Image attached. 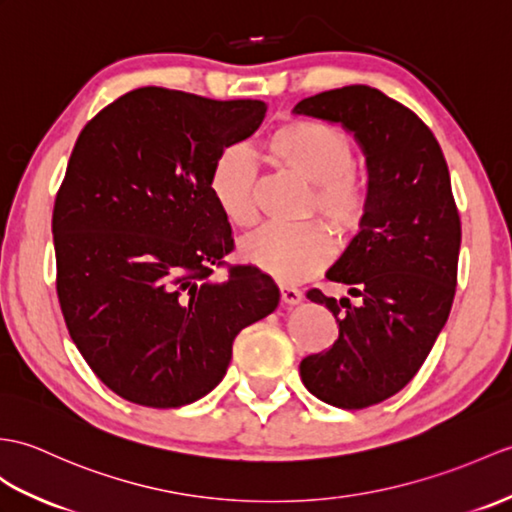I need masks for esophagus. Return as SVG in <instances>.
I'll use <instances>...</instances> for the list:
<instances>
[{
	"label": "esophagus",
	"instance_id": "obj_1",
	"mask_svg": "<svg viewBox=\"0 0 512 512\" xmlns=\"http://www.w3.org/2000/svg\"><path fill=\"white\" fill-rule=\"evenodd\" d=\"M279 290H281V301L288 305H296L303 299V292L299 288H294V285H281Z\"/></svg>",
	"mask_w": 512,
	"mask_h": 512
}]
</instances>
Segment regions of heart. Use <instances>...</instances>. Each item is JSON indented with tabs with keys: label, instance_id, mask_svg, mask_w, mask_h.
<instances>
[{
	"label": "heart",
	"instance_id": "heart-1",
	"mask_svg": "<svg viewBox=\"0 0 512 512\" xmlns=\"http://www.w3.org/2000/svg\"><path fill=\"white\" fill-rule=\"evenodd\" d=\"M268 157L281 170L312 183L305 216L320 213L338 235L362 229L371 209V185L355 170L351 139L340 128L314 120H290L272 130ZM209 194L222 218L237 229L257 220V172L246 150L224 148L213 161ZM240 255L266 275L296 283L316 275L334 255L325 224L301 222L292 227H264L240 244Z\"/></svg>",
	"mask_w": 512,
	"mask_h": 512
}]
</instances>
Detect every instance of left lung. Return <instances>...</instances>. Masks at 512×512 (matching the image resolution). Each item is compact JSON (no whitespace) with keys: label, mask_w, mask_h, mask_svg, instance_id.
Returning <instances> with one entry per match:
<instances>
[{"label":"left lung","mask_w":512,"mask_h":512,"mask_svg":"<svg viewBox=\"0 0 512 512\" xmlns=\"http://www.w3.org/2000/svg\"><path fill=\"white\" fill-rule=\"evenodd\" d=\"M294 113L342 124L366 154L371 209L327 272L329 281L351 285L349 294L362 303L307 292L334 314L338 340L299 366L314 397L362 410L397 395L417 375L447 323L458 281V207L432 130L379 89L323 91L301 100Z\"/></svg>","instance_id":"left-lung-1"}]
</instances>
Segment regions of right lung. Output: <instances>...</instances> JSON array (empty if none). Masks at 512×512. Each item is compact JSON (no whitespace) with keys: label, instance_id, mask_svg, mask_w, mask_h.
I'll list each match as a JSON object with an SVG mask.
<instances>
[{"label":"right lung","instance_id":"add662e5","mask_svg":"<svg viewBox=\"0 0 512 512\" xmlns=\"http://www.w3.org/2000/svg\"><path fill=\"white\" fill-rule=\"evenodd\" d=\"M261 100L135 89L82 128L56 194V294L69 336L104 386L148 408H181L216 388L233 340L279 305L233 251L209 194L218 154L264 122Z\"/></svg>","mask_w":512,"mask_h":512}]
</instances>
